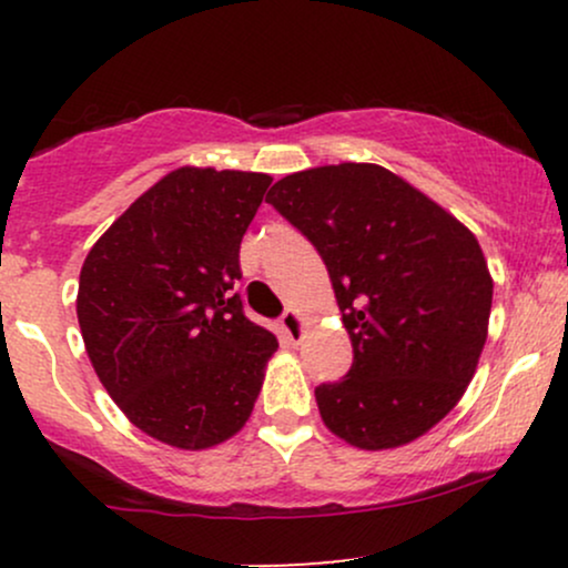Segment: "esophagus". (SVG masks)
<instances>
[{
  "mask_svg": "<svg viewBox=\"0 0 568 568\" xmlns=\"http://www.w3.org/2000/svg\"><path fill=\"white\" fill-rule=\"evenodd\" d=\"M280 328H283V334H285V338H288V342H293V344L302 342L304 323H302V317H298L293 310H288L283 317H280Z\"/></svg>",
  "mask_w": 568,
  "mask_h": 568,
  "instance_id": "34e87169",
  "label": "esophagus"
}]
</instances>
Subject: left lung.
<instances>
[{
    "mask_svg": "<svg viewBox=\"0 0 568 568\" xmlns=\"http://www.w3.org/2000/svg\"><path fill=\"white\" fill-rule=\"evenodd\" d=\"M266 202L321 253L352 366L315 387L325 427L379 452L456 406L486 344L494 283L475 234L371 162L280 179Z\"/></svg>",
    "mask_w": 568,
    "mask_h": 568,
    "instance_id": "1",
    "label": "left lung"
}]
</instances>
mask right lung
Returning <instances> with one entry per match:
<instances>
[{"label": "right lung", "mask_w": 568, "mask_h": 568, "mask_svg": "<svg viewBox=\"0 0 568 568\" xmlns=\"http://www.w3.org/2000/svg\"><path fill=\"white\" fill-rule=\"evenodd\" d=\"M266 173L179 168L90 247L77 317L112 400L146 435L200 452L251 416L277 349L234 285Z\"/></svg>", "instance_id": "obj_1"}]
</instances>
